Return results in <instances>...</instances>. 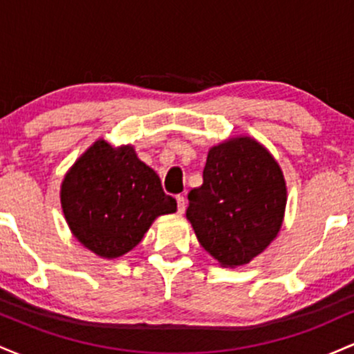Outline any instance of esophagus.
<instances>
[{"mask_svg": "<svg viewBox=\"0 0 354 354\" xmlns=\"http://www.w3.org/2000/svg\"><path fill=\"white\" fill-rule=\"evenodd\" d=\"M176 203H178V213L183 214V213H185V209H186V200H185V196H181V194H178V196H176Z\"/></svg>", "mask_w": 354, "mask_h": 354, "instance_id": "34e87169", "label": "esophagus"}]
</instances>
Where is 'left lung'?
Wrapping results in <instances>:
<instances>
[{
    "label": "left lung",
    "instance_id": "1",
    "mask_svg": "<svg viewBox=\"0 0 354 354\" xmlns=\"http://www.w3.org/2000/svg\"><path fill=\"white\" fill-rule=\"evenodd\" d=\"M186 218L200 245L225 268L248 265L271 245L286 209V181L273 154L251 136L209 148L203 185Z\"/></svg>",
    "mask_w": 354,
    "mask_h": 354
}]
</instances>
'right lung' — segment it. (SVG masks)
<instances>
[{
    "label": "right lung",
    "mask_w": 354,
    "mask_h": 354,
    "mask_svg": "<svg viewBox=\"0 0 354 354\" xmlns=\"http://www.w3.org/2000/svg\"><path fill=\"white\" fill-rule=\"evenodd\" d=\"M59 198L73 236L106 259L131 251L154 219L176 211V200L165 194L160 176L135 148L103 138L68 169Z\"/></svg>",
    "instance_id": "right-lung-1"
}]
</instances>
